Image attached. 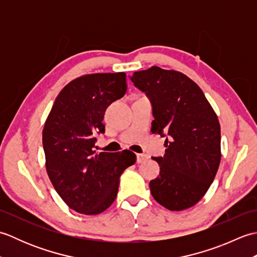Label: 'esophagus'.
<instances>
[{"label": "esophagus", "mask_w": 257, "mask_h": 257, "mask_svg": "<svg viewBox=\"0 0 257 257\" xmlns=\"http://www.w3.org/2000/svg\"><path fill=\"white\" fill-rule=\"evenodd\" d=\"M148 156L147 155H143V154H137V162L138 163H143L146 160H148Z\"/></svg>", "instance_id": "34e87169"}]
</instances>
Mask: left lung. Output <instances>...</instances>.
Returning a JSON list of instances; mask_svg holds the SVG:
<instances>
[{"label": "left lung", "mask_w": 257, "mask_h": 257, "mask_svg": "<svg viewBox=\"0 0 257 257\" xmlns=\"http://www.w3.org/2000/svg\"><path fill=\"white\" fill-rule=\"evenodd\" d=\"M130 79L151 101V133L168 137L165 156L152 158L160 173L149 183L151 194L170 211L189 209L203 198L219 169V119L200 87L177 70L152 66Z\"/></svg>", "instance_id": "8db88e82"}]
</instances>
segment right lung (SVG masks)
<instances>
[{
  "mask_svg": "<svg viewBox=\"0 0 257 257\" xmlns=\"http://www.w3.org/2000/svg\"><path fill=\"white\" fill-rule=\"evenodd\" d=\"M127 91L124 73L84 75L59 92L43 129L45 166L53 187L70 209L86 215L107 210L119 178L136 162L130 150L98 152L97 134L107 107Z\"/></svg>",
  "mask_w": 257,
  "mask_h": 257,
  "instance_id": "add662e5",
  "label": "right lung"
}]
</instances>
